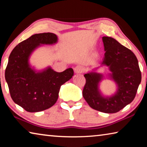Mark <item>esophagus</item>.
Masks as SVG:
<instances>
[{
    "mask_svg": "<svg viewBox=\"0 0 147 147\" xmlns=\"http://www.w3.org/2000/svg\"><path fill=\"white\" fill-rule=\"evenodd\" d=\"M84 71H85V69L81 65H77L74 68V71L75 73H82Z\"/></svg>",
    "mask_w": 147,
    "mask_h": 147,
    "instance_id": "1",
    "label": "esophagus"
}]
</instances>
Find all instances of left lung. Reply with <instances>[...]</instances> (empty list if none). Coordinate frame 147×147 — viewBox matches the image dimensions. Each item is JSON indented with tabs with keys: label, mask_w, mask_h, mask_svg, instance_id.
<instances>
[{
	"label": "left lung",
	"mask_w": 147,
	"mask_h": 147,
	"mask_svg": "<svg viewBox=\"0 0 147 147\" xmlns=\"http://www.w3.org/2000/svg\"><path fill=\"white\" fill-rule=\"evenodd\" d=\"M102 41L106 53L100 64L109 67L112 73L111 77L117 84V91L110 97L102 96L98 85L102 75L91 72L84 74L86 82L82 94L91 108L101 112L114 113L133 101L141 83V73L132 51L110 37H103Z\"/></svg>",
	"instance_id": "8db88e82"
}]
</instances>
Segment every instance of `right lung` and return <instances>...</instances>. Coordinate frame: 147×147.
Returning a JSON list of instances; mask_svg holds the SVG:
<instances>
[{
    "label": "right lung",
    "instance_id": "obj_1",
    "mask_svg": "<svg viewBox=\"0 0 147 147\" xmlns=\"http://www.w3.org/2000/svg\"><path fill=\"white\" fill-rule=\"evenodd\" d=\"M58 41L53 33L36 34L21 42L9 56L5 71V78L9 93L15 103L28 112H38L53 106L56 102L61 85L70 80L73 69L61 73L49 67L36 73L29 65L28 58L40 44L52 45Z\"/></svg>",
    "mask_w": 147,
    "mask_h": 147
}]
</instances>
